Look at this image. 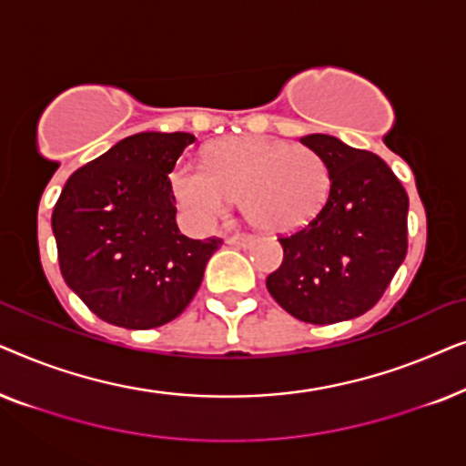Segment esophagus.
Returning <instances> with one entry per match:
<instances>
[{"label": "esophagus", "instance_id": "34e87169", "mask_svg": "<svg viewBox=\"0 0 466 466\" xmlns=\"http://www.w3.org/2000/svg\"><path fill=\"white\" fill-rule=\"evenodd\" d=\"M225 241L228 246H238V248H248L254 241V238H250V235H241V233H231L227 235Z\"/></svg>", "mask_w": 466, "mask_h": 466}]
</instances>
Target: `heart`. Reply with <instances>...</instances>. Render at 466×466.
Segmentation results:
<instances>
[{"label":"heart","mask_w":466,"mask_h":466,"mask_svg":"<svg viewBox=\"0 0 466 466\" xmlns=\"http://www.w3.org/2000/svg\"><path fill=\"white\" fill-rule=\"evenodd\" d=\"M177 206L195 225H212L228 201L263 231H292L327 203L330 174L308 146L282 139L228 137L209 146L206 163H180L171 171Z\"/></svg>","instance_id":"b5f03b06"}]
</instances>
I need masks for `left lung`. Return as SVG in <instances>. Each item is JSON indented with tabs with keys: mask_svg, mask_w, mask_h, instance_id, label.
<instances>
[{
	"mask_svg": "<svg viewBox=\"0 0 466 466\" xmlns=\"http://www.w3.org/2000/svg\"><path fill=\"white\" fill-rule=\"evenodd\" d=\"M327 163L330 190L320 212L279 238L284 260L267 290L290 316L333 324L380 301L407 254L403 184L378 155L324 133L301 137Z\"/></svg>",
	"mask_w": 466,
	"mask_h": 466,
	"instance_id": "8db88e82",
	"label": "left lung"
}]
</instances>
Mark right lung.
Instances as JSON below:
<instances>
[{"label": "right lung", "instance_id": "right-lung-1", "mask_svg": "<svg viewBox=\"0 0 466 466\" xmlns=\"http://www.w3.org/2000/svg\"><path fill=\"white\" fill-rule=\"evenodd\" d=\"M193 133L144 131L74 171L53 212L63 279L114 327L144 330L187 309L222 239L176 225L169 174Z\"/></svg>", "mask_w": 466, "mask_h": 466}]
</instances>
